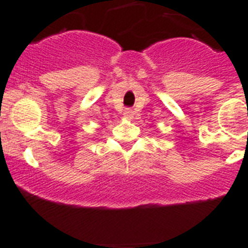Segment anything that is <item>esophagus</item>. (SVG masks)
Here are the masks:
<instances>
[{"label":"esophagus","instance_id":"1","mask_svg":"<svg viewBox=\"0 0 248 248\" xmlns=\"http://www.w3.org/2000/svg\"><path fill=\"white\" fill-rule=\"evenodd\" d=\"M124 118H128V120H131V118L134 117V111H132V109H124Z\"/></svg>","mask_w":248,"mask_h":248}]
</instances>
